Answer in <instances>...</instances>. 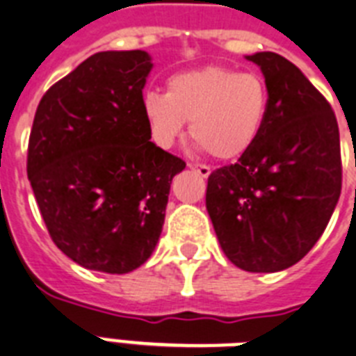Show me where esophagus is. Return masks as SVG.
Instances as JSON below:
<instances>
[{
	"instance_id": "34e87169",
	"label": "esophagus",
	"mask_w": 356,
	"mask_h": 356,
	"mask_svg": "<svg viewBox=\"0 0 356 356\" xmlns=\"http://www.w3.org/2000/svg\"><path fill=\"white\" fill-rule=\"evenodd\" d=\"M188 168L195 170V172H197L201 177H208V175H210V172H212V170H210V166H207V164H197V163H188Z\"/></svg>"
}]
</instances>
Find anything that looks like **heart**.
Wrapping results in <instances>:
<instances>
[{
	"instance_id": "b5f03b06",
	"label": "heart",
	"mask_w": 356,
	"mask_h": 356,
	"mask_svg": "<svg viewBox=\"0 0 356 356\" xmlns=\"http://www.w3.org/2000/svg\"><path fill=\"white\" fill-rule=\"evenodd\" d=\"M143 111L155 143L170 146L190 120V135L216 159L243 155L261 131L268 91L256 73L210 67L184 71L168 80V93L148 91Z\"/></svg>"
}]
</instances>
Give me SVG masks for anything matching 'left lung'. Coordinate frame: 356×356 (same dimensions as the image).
<instances>
[{
	"mask_svg": "<svg viewBox=\"0 0 356 356\" xmlns=\"http://www.w3.org/2000/svg\"><path fill=\"white\" fill-rule=\"evenodd\" d=\"M268 91L258 138L238 163L210 173L207 210L236 267L278 273L298 263L327 227L342 190L334 111L294 63L256 53Z\"/></svg>",
	"mask_w": 356,
	"mask_h": 356,
	"instance_id": "left-lung-1",
	"label": "left lung"
}]
</instances>
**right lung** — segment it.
<instances>
[{
	"instance_id": "right-lung-1",
	"label": "right lung",
	"mask_w": 356,
	"mask_h": 356,
	"mask_svg": "<svg viewBox=\"0 0 356 356\" xmlns=\"http://www.w3.org/2000/svg\"><path fill=\"white\" fill-rule=\"evenodd\" d=\"M144 51L89 56L47 89L29 137L27 175L49 236L74 263L126 274L152 256L170 184L186 163L149 140Z\"/></svg>"
}]
</instances>
